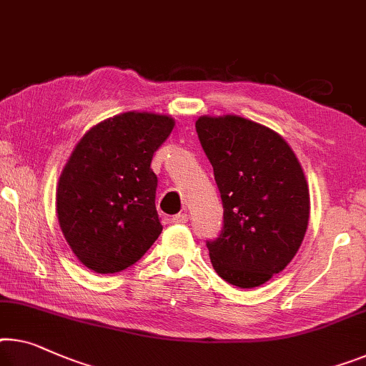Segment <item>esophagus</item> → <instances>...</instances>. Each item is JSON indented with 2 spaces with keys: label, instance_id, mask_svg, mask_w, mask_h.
<instances>
[{
  "label": "esophagus",
  "instance_id": "1",
  "mask_svg": "<svg viewBox=\"0 0 366 366\" xmlns=\"http://www.w3.org/2000/svg\"><path fill=\"white\" fill-rule=\"evenodd\" d=\"M171 222L176 223V225H184V223L189 222V215L187 214H177V215H174L171 218Z\"/></svg>",
  "mask_w": 366,
  "mask_h": 366
}]
</instances>
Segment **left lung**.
Segmentation results:
<instances>
[{
	"label": "left lung",
	"instance_id": "1",
	"mask_svg": "<svg viewBox=\"0 0 366 366\" xmlns=\"http://www.w3.org/2000/svg\"><path fill=\"white\" fill-rule=\"evenodd\" d=\"M195 129L223 204V230L207 242L212 266L233 286L264 285L291 263L307 230L301 162L281 134L238 114H204Z\"/></svg>",
	"mask_w": 366,
	"mask_h": 366
}]
</instances>
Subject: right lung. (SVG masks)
Returning <instances> with one entry per match:
<instances>
[{"instance_id": "add662e5", "label": "right lung", "mask_w": 366, "mask_h": 366, "mask_svg": "<svg viewBox=\"0 0 366 366\" xmlns=\"http://www.w3.org/2000/svg\"><path fill=\"white\" fill-rule=\"evenodd\" d=\"M174 124L169 114L127 112L92 127L74 148L59 177L57 218L89 269H127L161 235L151 161Z\"/></svg>"}]
</instances>
